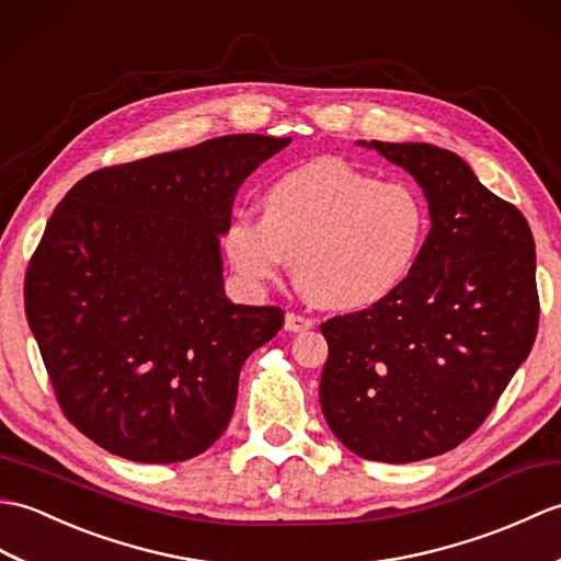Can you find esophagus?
Segmentation results:
<instances>
[{
  "mask_svg": "<svg viewBox=\"0 0 561 561\" xmlns=\"http://www.w3.org/2000/svg\"><path fill=\"white\" fill-rule=\"evenodd\" d=\"M312 327H314V321H312V319L300 317V314H295V312H288V314H285V331H290V333H302V331H309Z\"/></svg>",
  "mask_w": 561,
  "mask_h": 561,
  "instance_id": "esophagus-1",
  "label": "esophagus"
}]
</instances>
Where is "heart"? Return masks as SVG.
I'll use <instances>...</instances> for the list:
<instances>
[{"instance_id": "1", "label": "heart", "mask_w": 561, "mask_h": 561, "mask_svg": "<svg viewBox=\"0 0 561 561\" xmlns=\"http://www.w3.org/2000/svg\"><path fill=\"white\" fill-rule=\"evenodd\" d=\"M427 238V206L405 182L323 158L273 180L261 192V218L232 216L222 252L247 285L293 276L309 300L365 309L396 293Z\"/></svg>"}]
</instances>
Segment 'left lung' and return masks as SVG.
I'll use <instances>...</instances> for the list:
<instances>
[{
	"mask_svg": "<svg viewBox=\"0 0 561 561\" xmlns=\"http://www.w3.org/2000/svg\"><path fill=\"white\" fill-rule=\"evenodd\" d=\"M401 165L432 228L386 300L321 323L323 417L367 460L413 463L451 451L492 413L538 333L535 242L516 206L463 158L432 144L357 141Z\"/></svg>",
	"mask_w": 561,
	"mask_h": 561,
	"instance_id": "obj_1",
	"label": "left lung"
}]
</instances>
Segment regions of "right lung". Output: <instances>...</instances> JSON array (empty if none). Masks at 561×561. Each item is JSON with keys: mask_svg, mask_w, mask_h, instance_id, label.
Instances as JSON below:
<instances>
[{"mask_svg": "<svg viewBox=\"0 0 561 561\" xmlns=\"http://www.w3.org/2000/svg\"><path fill=\"white\" fill-rule=\"evenodd\" d=\"M290 141L230 134L95 170L47 220L28 327L67 420L105 451L178 463L226 432L283 312L228 300L220 234L238 186Z\"/></svg>", "mask_w": 561, "mask_h": 561, "instance_id": "1", "label": "right lung"}]
</instances>
